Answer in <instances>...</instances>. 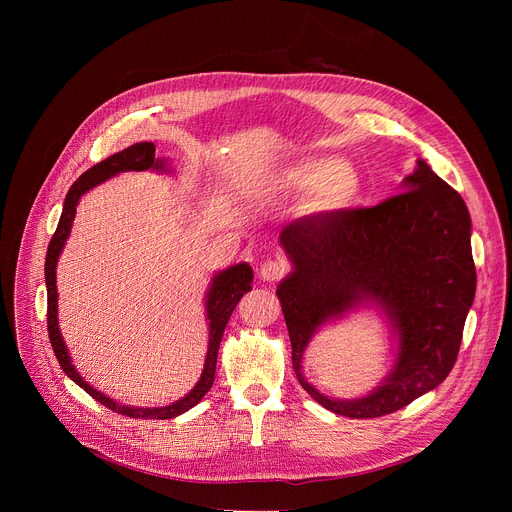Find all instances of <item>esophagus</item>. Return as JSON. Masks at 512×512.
Listing matches in <instances>:
<instances>
[{"label":"esophagus","mask_w":512,"mask_h":512,"mask_svg":"<svg viewBox=\"0 0 512 512\" xmlns=\"http://www.w3.org/2000/svg\"><path fill=\"white\" fill-rule=\"evenodd\" d=\"M287 273V263L283 259H267L259 267V275L263 281H277Z\"/></svg>","instance_id":"esophagus-1"}]
</instances>
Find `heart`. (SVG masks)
Here are the masks:
<instances>
[{"label": "heart", "instance_id": "b5f03b06", "mask_svg": "<svg viewBox=\"0 0 512 512\" xmlns=\"http://www.w3.org/2000/svg\"><path fill=\"white\" fill-rule=\"evenodd\" d=\"M281 190L316 192L322 210L338 212L354 208L362 198L360 174L338 158H306L294 162L275 178Z\"/></svg>", "mask_w": 512, "mask_h": 512}]
</instances>
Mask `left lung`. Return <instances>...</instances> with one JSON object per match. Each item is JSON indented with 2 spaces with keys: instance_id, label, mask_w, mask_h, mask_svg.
I'll list each match as a JSON object with an SVG mask.
<instances>
[{
  "instance_id": "left-lung-1",
  "label": "left lung",
  "mask_w": 512,
  "mask_h": 512,
  "mask_svg": "<svg viewBox=\"0 0 512 512\" xmlns=\"http://www.w3.org/2000/svg\"><path fill=\"white\" fill-rule=\"evenodd\" d=\"M472 221L462 196L425 160L401 194L375 208L302 218L279 235L291 271L277 298L300 385L332 413L371 419L435 389L454 369L476 294ZM375 307L396 358L386 379L354 400L322 394L303 377V352L324 325Z\"/></svg>"
}]
</instances>
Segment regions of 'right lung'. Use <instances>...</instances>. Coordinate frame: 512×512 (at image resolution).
<instances>
[{"label":"right lung","mask_w":512,"mask_h":512,"mask_svg":"<svg viewBox=\"0 0 512 512\" xmlns=\"http://www.w3.org/2000/svg\"><path fill=\"white\" fill-rule=\"evenodd\" d=\"M143 170H154V172H162V174L170 172L168 160L156 156V145L152 141H139V143L129 145L127 150H123L119 154H113L111 158H107V160L99 162L97 166H93L91 170H87L75 184L70 186V190L64 198V206H62V214H60L56 233L52 235V241H50L48 253H46L44 277H46V291H48V336H50L52 350L58 358L60 369L66 373L68 379L75 381L93 399H97L99 403H103L111 411H117V413L127 415V417H135V419H172V417H178V415L186 413L194 405H198L200 399L210 391V387L214 383L218 346H221L227 322H229L233 310L237 308L239 300L247 294V291H251L253 269H251L249 263H237V265H231V267L212 275L210 285L206 289V300H204L206 320H208V350H206V358H204V369H202V375H200L198 383L192 387V391L188 395H184L182 399L170 403V405H164V407L123 405V403H117L115 399L107 397L99 389L91 387L81 377V373L75 369V364H72L70 352L64 344L60 328H58L56 265H58V257H60L64 245H66V239L70 237L72 221H75V216H77V206H79L81 198L89 190H93L95 186L107 182L109 178H113L121 172H143Z\"/></svg>","instance_id":"obj_1"}]
</instances>
